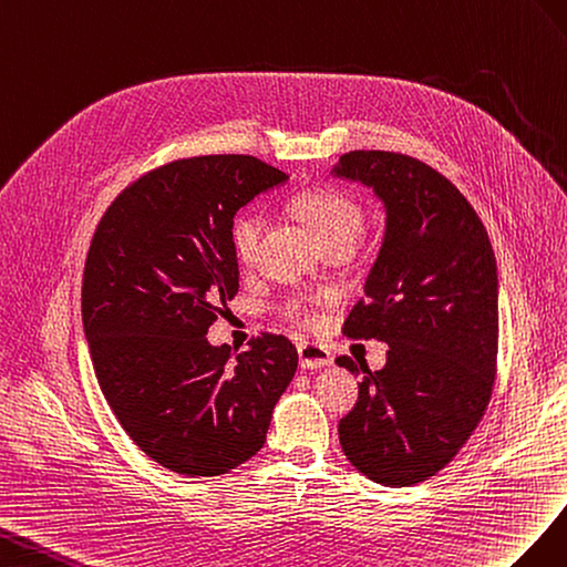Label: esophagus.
<instances>
[{"label": "esophagus", "instance_id": "esophagus-1", "mask_svg": "<svg viewBox=\"0 0 567 567\" xmlns=\"http://www.w3.org/2000/svg\"><path fill=\"white\" fill-rule=\"evenodd\" d=\"M299 351V363L303 370H318V368H326L332 365V355L330 351L322 347V344H313V342H301L297 347Z\"/></svg>", "mask_w": 567, "mask_h": 567}]
</instances>
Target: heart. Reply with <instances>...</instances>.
I'll list each match as a JSON object with an SVG mask.
<instances>
[{
	"label": "heart",
	"mask_w": 567,
	"mask_h": 567,
	"mask_svg": "<svg viewBox=\"0 0 567 567\" xmlns=\"http://www.w3.org/2000/svg\"><path fill=\"white\" fill-rule=\"evenodd\" d=\"M299 216L309 225L318 245H330V241H353L359 239L363 228V212L344 192L337 189H311L299 197L297 202ZM266 230V216L261 208L249 206L241 208L230 225V247L235 251V258L239 264H254L258 254V245ZM322 306L320 299L309 303H295L292 313L313 326L318 320V309Z\"/></svg>",
	"instance_id": "obj_1"
}]
</instances>
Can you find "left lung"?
I'll list each match as a JSON object with an SVG mask.
<instances>
[{"mask_svg": "<svg viewBox=\"0 0 567 567\" xmlns=\"http://www.w3.org/2000/svg\"><path fill=\"white\" fill-rule=\"evenodd\" d=\"M334 175L384 204V237L365 297L344 334L390 344L382 370L339 355L363 375L339 420L351 465L384 487H411L442 471L480 425L498 353V280L487 230L458 187L413 156L349 152Z\"/></svg>", "mask_w": 567, "mask_h": 567, "instance_id": "8db88e82", "label": "left lung"}]
</instances>
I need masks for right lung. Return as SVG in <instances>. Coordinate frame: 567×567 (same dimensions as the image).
<instances>
[{
  "instance_id": "1",
  "label": "right lung",
  "mask_w": 567,
  "mask_h": 567,
  "mask_svg": "<svg viewBox=\"0 0 567 567\" xmlns=\"http://www.w3.org/2000/svg\"><path fill=\"white\" fill-rule=\"evenodd\" d=\"M285 181L256 156L177 158L127 185L92 235L83 326L96 380L131 440L177 475L249 461L297 373L285 334L241 353L206 339L239 289L233 218Z\"/></svg>"
}]
</instances>
